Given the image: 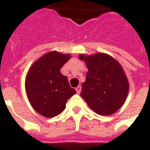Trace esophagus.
Instances as JSON below:
<instances>
[{
    "instance_id": "esophagus-1",
    "label": "esophagus",
    "mask_w": 150,
    "mask_h": 150,
    "mask_svg": "<svg viewBox=\"0 0 150 150\" xmlns=\"http://www.w3.org/2000/svg\"><path fill=\"white\" fill-rule=\"evenodd\" d=\"M81 89H82V88H81V86L80 85L78 86V87L75 88V90H76V92H77V93H78V94H79V93H80V92H81Z\"/></svg>"
}]
</instances>
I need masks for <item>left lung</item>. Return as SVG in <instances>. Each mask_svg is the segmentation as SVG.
<instances>
[{"instance_id":"8db88e82","label":"left lung","mask_w":150,"mask_h":150,"mask_svg":"<svg viewBox=\"0 0 150 150\" xmlns=\"http://www.w3.org/2000/svg\"><path fill=\"white\" fill-rule=\"evenodd\" d=\"M88 71L82 84L81 97L90 109L100 115H111L122 107L129 91L127 75L118 61L97 53L80 54Z\"/></svg>"}]
</instances>
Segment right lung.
<instances>
[{
    "instance_id": "obj_1",
    "label": "right lung",
    "mask_w": 150,
    "mask_h": 150,
    "mask_svg": "<svg viewBox=\"0 0 150 150\" xmlns=\"http://www.w3.org/2000/svg\"><path fill=\"white\" fill-rule=\"evenodd\" d=\"M71 54L51 51L38 58L28 70L25 89L31 106L40 115L53 118L66 108L67 100L76 93L61 68Z\"/></svg>"
}]
</instances>
